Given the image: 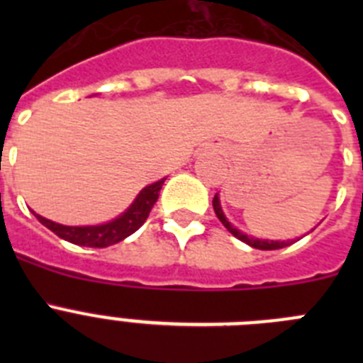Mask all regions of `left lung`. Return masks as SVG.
<instances>
[{"mask_svg": "<svg viewBox=\"0 0 363 363\" xmlns=\"http://www.w3.org/2000/svg\"><path fill=\"white\" fill-rule=\"evenodd\" d=\"M213 207H214V213H216L218 220L223 223V227H225L227 230H229L230 234H233L234 238L242 240L243 243H247V245L255 247V249H259V251H277V249H281V247H287L291 245L293 242H280V240H262V238H255V236H249V234L242 233L240 229H236V227L230 223L229 220L225 218V214H223V211H221V203H220V198H218V194H214V200H213Z\"/></svg>", "mask_w": 363, "mask_h": 363, "instance_id": "1", "label": "left lung"}]
</instances>
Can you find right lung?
I'll use <instances>...</instances> for the list:
<instances>
[{
	"mask_svg": "<svg viewBox=\"0 0 363 363\" xmlns=\"http://www.w3.org/2000/svg\"><path fill=\"white\" fill-rule=\"evenodd\" d=\"M163 182H165V178L143 187L140 194L134 198L133 203L127 207L125 213H121L120 216L107 221V223H99V225H62V223H56V221L40 216L34 211L32 213L47 229L52 230L54 234H57L65 242L83 247H108L121 242V240H125L133 233H136L145 223L150 209H152L156 200H158Z\"/></svg>",
	"mask_w": 363,
	"mask_h": 363,
	"instance_id": "right-lung-1",
	"label": "right lung"
}]
</instances>
